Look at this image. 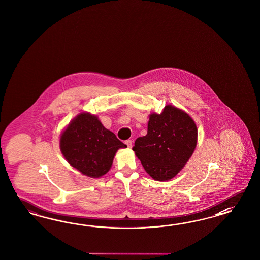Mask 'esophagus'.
I'll return each instance as SVG.
<instances>
[{"instance_id": "esophagus-1", "label": "esophagus", "mask_w": 260, "mask_h": 260, "mask_svg": "<svg viewBox=\"0 0 260 260\" xmlns=\"http://www.w3.org/2000/svg\"><path fill=\"white\" fill-rule=\"evenodd\" d=\"M125 143H126V145L127 146V148H129V149H131V148L133 147V141H132V140H126Z\"/></svg>"}]
</instances>
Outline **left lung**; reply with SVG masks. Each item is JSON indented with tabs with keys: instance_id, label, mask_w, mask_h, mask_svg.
<instances>
[{
	"instance_id": "1",
	"label": "left lung",
	"mask_w": 260,
	"mask_h": 260,
	"mask_svg": "<svg viewBox=\"0 0 260 260\" xmlns=\"http://www.w3.org/2000/svg\"><path fill=\"white\" fill-rule=\"evenodd\" d=\"M197 143V127L188 113L172 105L151 113L148 134L133 148L145 171L154 180L168 181L184 168Z\"/></svg>"
}]
</instances>
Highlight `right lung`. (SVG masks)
I'll use <instances>...</instances> for the list:
<instances>
[{
  "instance_id": "right-lung-1",
  "label": "right lung",
  "mask_w": 260,
  "mask_h": 260,
  "mask_svg": "<svg viewBox=\"0 0 260 260\" xmlns=\"http://www.w3.org/2000/svg\"><path fill=\"white\" fill-rule=\"evenodd\" d=\"M120 148H126V145L88 112L79 113L60 137L63 157L80 173L92 178L110 171Z\"/></svg>"
}]
</instances>
